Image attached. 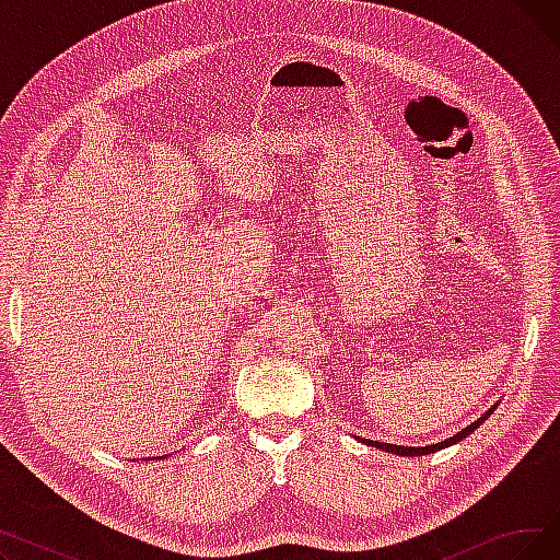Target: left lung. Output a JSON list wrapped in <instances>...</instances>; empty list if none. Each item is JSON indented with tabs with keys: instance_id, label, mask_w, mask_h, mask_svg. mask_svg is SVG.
I'll list each match as a JSON object with an SVG mask.
<instances>
[{
	"instance_id": "obj_1",
	"label": "left lung",
	"mask_w": 560,
	"mask_h": 560,
	"mask_svg": "<svg viewBox=\"0 0 560 560\" xmlns=\"http://www.w3.org/2000/svg\"><path fill=\"white\" fill-rule=\"evenodd\" d=\"M499 404V401H497ZM497 404H492L486 413L481 416V418H477L472 424H467L465 429H460L456 435H452V438H447V440H443V443H435V445H427V447H404V445H390V443H378V440H368V438H359L361 443H365V445H370V447H376V450H384V452H388V454H397V456H424V454H433V452H440V450H445V447H452V445H456V443H460L463 438H467L469 433H472L475 429H479L490 416H492V410L497 408Z\"/></svg>"
}]
</instances>
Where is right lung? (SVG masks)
Returning a JSON list of instances; mask_svg holds the SVG:
<instances>
[{
    "instance_id": "add662e5",
    "label": "right lung",
    "mask_w": 560,
    "mask_h": 560,
    "mask_svg": "<svg viewBox=\"0 0 560 560\" xmlns=\"http://www.w3.org/2000/svg\"><path fill=\"white\" fill-rule=\"evenodd\" d=\"M161 458H163V456H161ZM147 460H150V458H147Z\"/></svg>"
}]
</instances>
